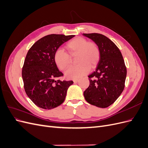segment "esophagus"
I'll return each instance as SVG.
<instances>
[{
	"instance_id": "esophagus-1",
	"label": "esophagus",
	"mask_w": 148,
	"mask_h": 148,
	"mask_svg": "<svg viewBox=\"0 0 148 148\" xmlns=\"http://www.w3.org/2000/svg\"><path fill=\"white\" fill-rule=\"evenodd\" d=\"M79 82V79H73V82L74 83H78Z\"/></svg>"
}]
</instances>
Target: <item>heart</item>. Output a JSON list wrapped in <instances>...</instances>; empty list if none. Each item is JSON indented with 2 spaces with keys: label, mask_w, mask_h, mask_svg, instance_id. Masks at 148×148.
<instances>
[{
  "label": "heart",
  "mask_w": 148,
  "mask_h": 148,
  "mask_svg": "<svg viewBox=\"0 0 148 148\" xmlns=\"http://www.w3.org/2000/svg\"><path fill=\"white\" fill-rule=\"evenodd\" d=\"M66 48L69 53L63 49H58L53 56L54 62L61 70H65L71 64V57L77 54V65L71 66L65 71V77L69 79H77L86 75L90 67L95 69L100 60L101 52L95 42L88 41L83 38H75L66 44Z\"/></svg>",
  "instance_id": "heart-1"
}]
</instances>
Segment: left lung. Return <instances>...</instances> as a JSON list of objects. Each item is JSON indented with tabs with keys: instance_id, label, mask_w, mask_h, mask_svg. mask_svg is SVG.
Instances as JSON below:
<instances>
[{
	"instance_id": "left-lung-1",
	"label": "left lung",
	"mask_w": 148,
	"mask_h": 148,
	"mask_svg": "<svg viewBox=\"0 0 148 148\" xmlns=\"http://www.w3.org/2000/svg\"><path fill=\"white\" fill-rule=\"evenodd\" d=\"M97 44L101 57L96 70L88 76L84 96L89 104L106 108L118 99L125 88L127 68L122 53L110 39L99 33L83 34Z\"/></svg>"
}]
</instances>
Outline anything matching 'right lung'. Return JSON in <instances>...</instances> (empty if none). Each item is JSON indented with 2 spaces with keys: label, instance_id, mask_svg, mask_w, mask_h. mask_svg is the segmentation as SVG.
Returning a JSON list of instances; mask_svg holds the SVG:
<instances>
[{
  "label": "right lung",
  "instance_id": "right-lung-1",
  "mask_svg": "<svg viewBox=\"0 0 148 148\" xmlns=\"http://www.w3.org/2000/svg\"><path fill=\"white\" fill-rule=\"evenodd\" d=\"M74 35L52 34L36 42L26 54L22 69V78L26 95L35 105L52 109L65 101L71 81H60L63 77L53 59L55 52Z\"/></svg>",
  "mask_w": 148,
  "mask_h": 148
}]
</instances>
